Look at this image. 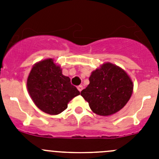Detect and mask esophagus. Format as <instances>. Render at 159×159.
I'll list each match as a JSON object with an SVG mask.
<instances>
[{
	"instance_id": "obj_1",
	"label": "esophagus",
	"mask_w": 159,
	"mask_h": 159,
	"mask_svg": "<svg viewBox=\"0 0 159 159\" xmlns=\"http://www.w3.org/2000/svg\"><path fill=\"white\" fill-rule=\"evenodd\" d=\"M77 89L79 90V92H81V91H82V90H83V86H82V85H80V86L77 87Z\"/></svg>"
}]
</instances>
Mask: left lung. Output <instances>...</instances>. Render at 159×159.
<instances>
[{
	"label": "left lung",
	"instance_id": "obj_1",
	"mask_svg": "<svg viewBox=\"0 0 159 159\" xmlns=\"http://www.w3.org/2000/svg\"><path fill=\"white\" fill-rule=\"evenodd\" d=\"M89 81L81 95L92 111L101 116L119 111L133 92L134 85L130 76L123 68L111 63H104L92 71Z\"/></svg>",
	"mask_w": 159,
	"mask_h": 159
}]
</instances>
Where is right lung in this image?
<instances>
[{
    "label": "right lung",
    "mask_w": 159,
    "mask_h": 159,
    "mask_svg": "<svg viewBox=\"0 0 159 159\" xmlns=\"http://www.w3.org/2000/svg\"><path fill=\"white\" fill-rule=\"evenodd\" d=\"M27 89L35 105L51 116L64 111L67 103L80 95L69 77L63 75L60 66L51 58L33 65L27 79Z\"/></svg>",
    "instance_id": "obj_1"
}]
</instances>
